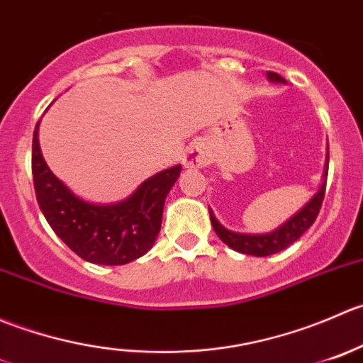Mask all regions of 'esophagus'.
Masks as SVG:
<instances>
[{"mask_svg": "<svg viewBox=\"0 0 363 363\" xmlns=\"http://www.w3.org/2000/svg\"><path fill=\"white\" fill-rule=\"evenodd\" d=\"M208 164V153L201 143H192L186 146L183 153V166L185 167H203Z\"/></svg>", "mask_w": 363, "mask_h": 363, "instance_id": "1", "label": "esophagus"}]
</instances>
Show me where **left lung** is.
Segmentation results:
<instances>
[{
	"mask_svg": "<svg viewBox=\"0 0 363 363\" xmlns=\"http://www.w3.org/2000/svg\"><path fill=\"white\" fill-rule=\"evenodd\" d=\"M268 79L274 82H284V77H281L275 72H268ZM325 182L321 183L318 192L314 194L311 201L298 211V213L293 215L288 222L281 225L279 229H275L274 233H268V235H242V233H233L229 229H225L224 225L218 224V220L215 218V215L210 210V220L213 225L215 233L218 235V238L225 243V245L231 247L233 250L242 254H249V256H272L275 252H281L286 247H289L291 243H295L300 236L314 224L315 217H318L319 210H321L323 199H325V190H326V177H328V155H326V167H325Z\"/></svg>",
	"mask_w": 363,
	"mask_h": 363,
	"instance_id": "obj_1",
	"label": "left lung"
}]
</instances>
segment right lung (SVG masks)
I'll list each match as a JSON object with an SVG mask.
<instances>
[{
	"label": "right lung",
	"mask_w": 363,
	"mask_h": 363,
	"mask_svg": "<svg viewBox=\"0 0 363 363\" xmlns=\"http://www.w3.org/2000/svg\"><path fill=\"white\" fill-rule=\"evenodd\" d=\"M40 123V121H38ZM33 132L31 173L38 206L52 231L79 257L95 264H127L145 256L162 225V211L182 166L148 178L128 199L116 204H91L75 197L45 164Z\"/></svg>",
	"instance_id": "obj_1"
}]
</instances>
